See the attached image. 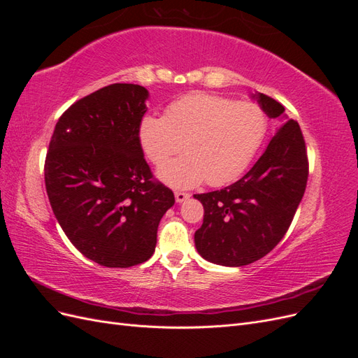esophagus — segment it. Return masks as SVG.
<instances>
[{"mask_svg":"<svg viewBox=\"0 0 358 358\" xmlns=\"http://www.w3.org/2000/svg\"><path fill=\"white\" fill-rule=\"evenodd\" d=\"M175 199H176L178 203H183V201L189 199V194L188 192H182V191H176L175 192Z\"/></svg>","mask_w":358,"mask_h":358,"instance_id":"34e87169","label":"esophagus"}]
</instances>
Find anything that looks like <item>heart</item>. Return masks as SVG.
<instances>
[{
    "label": "heart",
    "instance_id": "b5f03b06",
    "mask_svg": "<svg viewBox=\"0 0 358 358\" xmlns=\"http://www.w3.org/2000/svg\"><path fill=\"white\" fill-rule=\"evenodd\" d=\"M266 133L267 115L258 104L196 92L170 103L164 116H145L138 134L155 166L184 148L185 156L158 170L162 182L182 189L204 180L221 187L239 178Z\"/></svg>",
    "mask_w": 358,
    "mask_h": 358
}]
</instances>
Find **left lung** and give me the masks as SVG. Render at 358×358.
<instances>
[{
    "label": "left lung",
    "instance_id": "left-lung-1",
    "mask_svg": "<svg viewBox=\"0 0 358 358\" xmlns=\"http://www.w3.org/2000/svg\"><path fill=\"white\" fill-rule=\"evenodd\" d=\"M268 117H285L284 106L264 94L252 95ZM305 138L288 119L254 167L233 185L196 194L204 218L194 234L199 254L229 267L251 264L282 241L308 182Z\"/></svg>",
    "mask_w": 358,
    "mask_h": 358
}]
</instances>
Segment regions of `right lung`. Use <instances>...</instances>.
I'll use <instances>...</instances> for the list:
<instances>
[{
	"label": "right lung",
	"mask_w": 358,
	"mask_h": 358,
	"mask_svg": "<svg viewBox=\"0 0 358 358\" xmlns=\"http://www.w3.org/2000/svg\"><path fill=\"white\" fill-rule=\"evenodd\" d=\"M149 92L113 83L62 113L45 161L48 197L70 242L104 267L152 257L173 191L154 179L140 143Z\"/></svg>",
	"instance_id": "add662e5"
}]
</instances>
